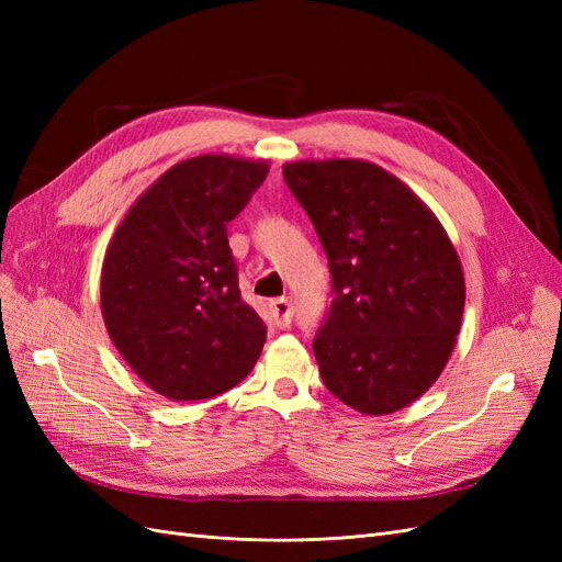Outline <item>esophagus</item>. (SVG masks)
<instances>
[{
	"label": "esophagus",
	"mask_w": 562,
	"mask_h": 562,
	"mask_svg": "<svg viewBox=\"0 0 562 562\" xmlns=\"http://www.w3.org/2000/svg\"><path fill=\"white\" fill-rule=\"evenodd\" d=\"M269 314H271V321H274L277 328H288V326H291V318H293L291 300H285V297L271 300L269 302Z\"/></svg>",
	"instance_id": "esophagus-1"
}]
</instances>
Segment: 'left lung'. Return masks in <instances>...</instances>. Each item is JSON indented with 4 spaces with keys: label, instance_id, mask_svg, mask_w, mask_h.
Returning a JSON list of instances; mask_svg holds the SVG:
<instances>
[{
    "label": "left lung",
    "instance_id": "1",
    "mask_svg": "<svg viewBox=\"0 0 562 562\" xmlns=\"http://www.w3.org/2000/svg\"><path fill=\"white\" fill-rule=\"evenodd\" d=\"M288 190L330 267V310L314 337L323 384L363 415L411 405L443 372L464 314V271L438 217L384 168L293 161Z\"/></svg>",
    "mask_w": 562,
    "mask_h": 562
}]
</instances>
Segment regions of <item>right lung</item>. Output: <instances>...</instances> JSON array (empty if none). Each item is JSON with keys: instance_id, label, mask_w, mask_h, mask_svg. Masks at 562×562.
Masks as SVG:
<instances>
[{"instance_id": "right-lung-1", "label": "right lung", "mask_w": 562, "mask_h": 562, "mask_svg": "<svg viewBox=\"0 0 562 562\" xmlns=\"http://www.w3.org/2000/svg\"><path fill=\"white\" fill-rule=\"evenodd\" d=\"M269 173L267 161L184 159L116 227L100 277L114 347L171 401L225 394L252 370L267 326L241 300L227 225Z\"/></svg>"}]
</instances>
